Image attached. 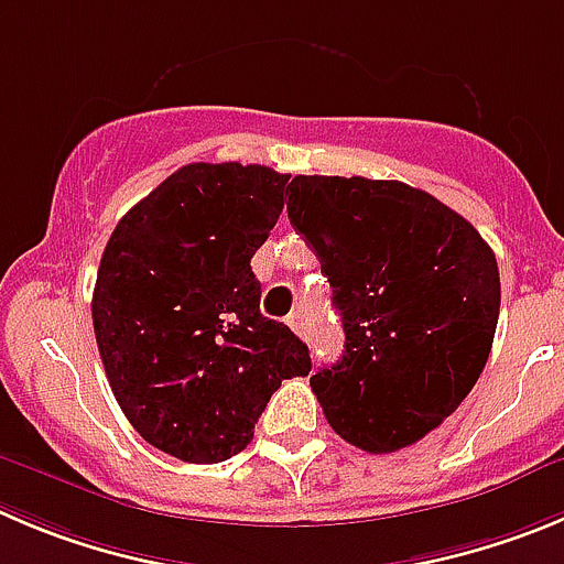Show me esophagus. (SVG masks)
Masks as SVG:
<instances>
[{
    "label": "esophagus",
    "instance_id": "34e87169",
    "mask_svg": "<svg viewBox=\"0 0 564 564\" xmlns=\"http://www.w3.org/2000/svg\"><path fill=\"white\" fill-rule=\"evenodd\" d=\"M289 328L294 330V334L297 336H303V339H306V334H308V328H306V314L303 312H294V314H289Z\"/></svg>",
    "mask_w": 564,
    "mask_h": 564
}]
</instances>
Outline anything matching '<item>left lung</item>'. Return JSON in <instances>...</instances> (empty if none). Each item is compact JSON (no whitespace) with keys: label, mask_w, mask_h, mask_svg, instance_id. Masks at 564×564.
I'll use <instances>...</instances> for the list:
<instances>
[{"label":"left lung","mask_w":564,"mask_h":564,"mask_svg":"<svg viewBox=\"0 0 564 564\" xmlns=\"http://www.w3.org/2000/svg\"><path fill=\"white\" fill-rule=\"evenodd\" d=\"M289 223L317 252L345 350L312 376L330 429L370 454L423 440L481 376L501 308L496 252L401 181L297 175Z\"/></svg>","instance_id":"8db88e82"}]
</instances>
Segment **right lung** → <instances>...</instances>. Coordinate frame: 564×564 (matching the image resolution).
Segmentation results:
<instances>
[{
  "label": "right lung",
  "instance_id": "right-lung-1",
  "mask_svg": "<svg viewBox=\"0 0 564 564\" xmlns=\"http://www.w3.org/2000/svg\"><path fill=\"white\" fill-rule=\"evenodd\" d=\"M286 181L258 163H188L105 245L91 300L105 376L130 425L175 459L245 451L281 381L312 372L308 347L258 308L250 267Z\"/></svg>",
  "mask_w": 564,
  "mask_h": 564
}]
</instances>
